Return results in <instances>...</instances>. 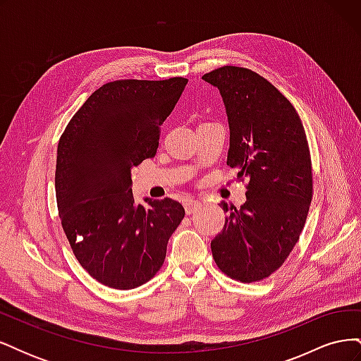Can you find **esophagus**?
<instances>
[{
  "instance_id": "1",
  "label": "esophagus",
  "mask_w": 361,
  "mask_h": 361,
  "mask_svg": "<svg viewBox=\"0 0 361 361\" xmlns=\"http://www.w3.org/2000/svg\"><path fill=\"white\" fill-rule=\"evenodd\" d=\"M183 206H185V212H187L188 215H191V214H195V212L200 209L202 203L199 200H187Z\"/></svg>"
}]
</instances>
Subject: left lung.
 I'll return each mask as SVG.
<instances>
[{
  "label": "left lung",
  "mask_w": 361,
  "mask_h": 361,
  "mask_svg": "<svg viewBox=\"0 0 361 361\" xmlns=\"http://www.w3.org/2000/svg\"><path fill=\"white\" fill-rule=\"evenodd\" d=\"M202 78L220 90L231 129L227 166L248 180L247 202L226 203L223 231L211 243L226 276L243 283L279 269L298 243L312 203V159L293 105L259 73L224 66Z\"/></svg>",
  "instance_id": "left-lung-1"
}]
</instances>
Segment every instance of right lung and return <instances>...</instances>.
<instances>
[{"instance_id": "obj_1", "label": "right lung", "mask_w": 361, "mask_h": 361, "mask_svg": "<svg viewBox=\"0 0 361 361\" xmlns=\"http://www.w3.org/2000/svg\"><path fill=\"white\" fill-rule=\"evenodd\" d=\"M188 80L104 84L59 141L56 195L63 231L81 267L102 285L134 289L162 267L185 216L166 197L137 204L130 169L155 157L162 125Z\"/></svg>"}]
</instances>
